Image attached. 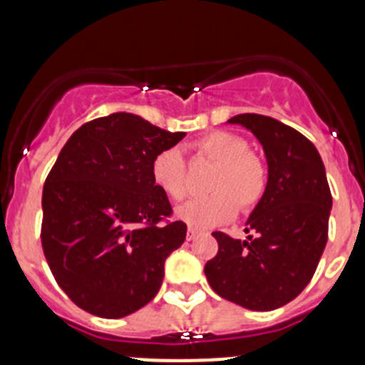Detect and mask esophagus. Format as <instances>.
I'll use <instances>...</instances> for the list:
<instances>
[{
	"instance_id": "esophagus-1",
	"label": "esophagus",
	"mask_w": 365,
	"mask_h": 365,
	"mask_svg": "<svg viewBox=\"0 0 365 365\" xmlns=\"http://www.w3.org/2000/svg\"><path fill=\"white\" fill-rule=\"evenodd\" d=\"M199 235V230H195V228H188V234H186V237H188V241L195 240Z\"/></svg>"
}]
</instances>
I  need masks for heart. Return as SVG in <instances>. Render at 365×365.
<instances>
[{
  "instance_id": "obj_1",
  "label": "heart",
  "mask_w": 365,
  "mask_h": 365,
  "mask_svg": "<svg viewBox=\"0 0 365 365\" xmlns=\"http://www.w3.org/2000/svg\"><path fill=\"white\" fill-rule=\"evenodd\" d=\"M197 150L215 163L208 179V195L192 199L175 210L177 217L193 228H212L230 221L240 210L247 212L259 202L267 186L265 168L248 144L230 131H210L197 140ZM151 182L168 199L179 201L186 193L185 160L175 148L159 151L151 160Z\"/></svg>"
}]
</instances>
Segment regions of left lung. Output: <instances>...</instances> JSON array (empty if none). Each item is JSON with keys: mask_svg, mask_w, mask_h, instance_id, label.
<instances>
[{"mask_svg": "<svg viewBox=\"0 0 365 365\" xmlns=\"http://www.w3.org/2000/svg\"><path fill=\"white\" fill-rule=\"evenodd\" d=\"M240 124L265 151V193L247 219V240L214 232L217 256L205 265L221 298L250 311H274L307 287L327 243L333 197L314 144L276 118L243 113Z\"/></svg>", "mask_w": 365, "mask_h": 365, "instance_id": "8db88e82", "label": "left lung"}]
</instances>
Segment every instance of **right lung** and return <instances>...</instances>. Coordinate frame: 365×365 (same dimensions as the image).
<instances>
[{
  "label": "right lung",
  "mask_w": 365,
  "mask_h": 365,
  "mask_svg": "<svg viewBox=\"0 0 365 365\" xmlns=\"http://www.w3.org/2000/svg\"><path fill=\"white\" fill-rule=\"evenodd\" d=\"M133 113H111L74 131L41 195V247L62 291L100 318H124L157 296L164 261L186 225L151 182V160L185 138Z\"/></svg>",
  "instance_id": "obj_1"
}]
</instances>
